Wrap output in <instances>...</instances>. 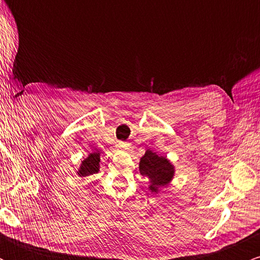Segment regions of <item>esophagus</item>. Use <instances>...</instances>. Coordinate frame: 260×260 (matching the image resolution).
<instances>
[{
    "mask_svg": "<svg viewBox=\"0 0 260 260\" xmlns=\"http://www.w3.org/2000/svg\"><path fill=\"white\" fill-rule=\"evenodd\" d=\"M129 147L131 145L128 144L127 142H118L117 144H116V148L117 149H120V150H128V149H129Z\"/></svg>",
    "mask_w": 260,
    "mask_h": 260,
    "instance_id": "1",
    "label": "esophagus"
}]
</instances>
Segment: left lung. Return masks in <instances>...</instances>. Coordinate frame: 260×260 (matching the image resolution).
Masks as SVG:
<instances>
[{
	"label": "left lung",
	"instance_id": "obj_1",
	"mask_svg": "<svg viewBox=\"0 0 260 260\" xmlns=\"http://www.w3.org/2000/svg\"><path fill=\"white\" fill-rule=\"evenodd\" d=\"M140 174L150 181V190L157 192L160 187L166 186L175 174L174 165L164 156H159L151 150L145 151L139 162Z\"/></svg>",
	"mask_w": 260,
	"mask_h": 260
}]
</instances>
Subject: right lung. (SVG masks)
<instances>
[{"label": "right lung", "mask_w": 260, "mask_h": 260, "mask_svg": "<svg viewBox=\"0 0 260 260\" xmlns=\"http://www.w3.org/2000/svg\"><path fill=\"white\" fill-rule=\"evenodd\" d=\"M99 162L100 154L91 153L85 160L82 161V165H80L78 175L83 176V177H86V176L96 174V172L99 171Z\"/></svg>", "instance_id": "add662e5"}]
</instances>
